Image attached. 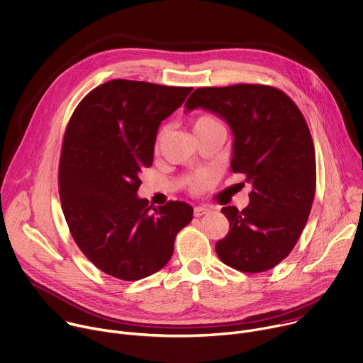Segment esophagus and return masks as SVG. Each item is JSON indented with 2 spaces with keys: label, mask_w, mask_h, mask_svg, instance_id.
Here are the masks:
<instances>
[{
  "label": "esophagus",
  "mask_w": 363,
  "mask_h": 363,
  "mask_svg": "<svg viewBox=\"0 0 363 363\" xmlns=\"http://www.w3.org/2000/svg\"><path fill=\"white\" fill-rule=\"evenodd\" d=\"M208 211H210V208L206 207V206H197V207H194V216H196V217H200V216H203V214H207Z\"/></svg>",
  "instance_id": "esophagus-1"
}]
</instances>
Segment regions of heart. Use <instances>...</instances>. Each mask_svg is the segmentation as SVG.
<instances>
[{
    "instance_id": "b5f03b06",
    "label": "heart",
    "mask_w": 363,
    "mask_h": 363,
    "mask_svg": "<svg viewBox=\"0 0 363 363\" xmlns=\"http://www.w3.org/2000/svg\"><path fill=\"white\" fill-rule=\"evenodd\" d=\"M193 128H194V133H200V131H206V130L225 128V127L214 116L203 114V116H199L193 121ZM159 140H160V137H159ZM210 183H211V176L208 173H196L187 179V186L193 193L203 191Z\"/></svg>"
}]
</instances>
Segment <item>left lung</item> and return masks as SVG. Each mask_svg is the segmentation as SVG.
Returning <instances> with one entry per match:
<instances>
[{"label": "left lung", "instance_id": "8db88e82", "mask_svg": "<svg viewBox=\"0 0 363 363\" xmlns=\"http://www.w3.org/2000/svg\"><path fill=\"white\" fill-rule=\"evenodd\" d=\"M184 107L229 124L232 172L252 187L247 207L222 208L230 229L216 243L217 256L245 273L274 267L299 240L315 197L316 159L305 117L283 91L262 84L201 87Z\"/></svg>", "mask_w": 363, "mask_h": 363}]
</instances>
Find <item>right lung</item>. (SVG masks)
<instances>
[{
	"mask_svg": "<svg viewBox=\"0 0 363 363\" xmlns=\"http://www.w3.org/2000/svg\"><path fill=\"white\" fill-rule=\"evenodd\" d=\"M190 91L111 80L90 91L68 121L58 172L65 222L86 257L113 277L134 281L159 272L193 219L184 201L152 207L137 196L162 121Z\"/></svg>",
	"mask_w": 363,
	"mask_h": 363,
	"instance_id": "right-lung-1",
	"label": "right lung"
}]
</instances>
